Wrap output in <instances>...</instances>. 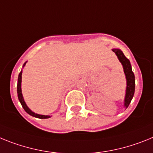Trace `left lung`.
I'll return each mask as SVG.
<instances>
[{
  "label": "left lung",
  "mask_w": 153,
  "mask_h": 153,
  "mask_svg": "<svg viewBox=\"0 0 153 153\" xmlns=\"http://www.w3.org/2000/svg\"><path fill=\"white\" fill-rule=\"evenodd\" d=\"M112 51L116 54L119 60L120 61V62L123 65V68H124L125 75H126V80H127V88H126V98H125V106L126 108H128L129 103L132 99L134 92H135V75L132 71V67H131L129 60L125 56L123 51L119 49H113Z\"/></svg>",
  "instance_id": "obj_1"
}]
</instances>
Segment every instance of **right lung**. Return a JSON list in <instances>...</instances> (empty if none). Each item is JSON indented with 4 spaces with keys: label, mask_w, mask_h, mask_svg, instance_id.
<instances>
[{
    "label": "right lung",
    "mask_w": 153,
    "mask_h": 153,
    "mask_svg": "<svg viewBox=\"0 0 153 153\" xmlns=\"http://www.w3.org/2000/svg\"><path fill=\"white\" fill-rule=\"evenodd\" d=\"M25 64H26V62L24 64V66L25 65ZM21 75H22V71L19 73V75H18V99H19L20 102H21V105H22V107H23V108L25 110V111H26L27 113L29 114V115H32V116H34V117H36V118H39V119H48V118H50L51 116H49V115H38V114H35L34 112H33L32 111H30V110L29 109V108L27 106V105H26V103L25 102V101H24L23 95H22V93H21Z\"/></svg>",
    "instance_id": "obj_1"
}]
</instances>
